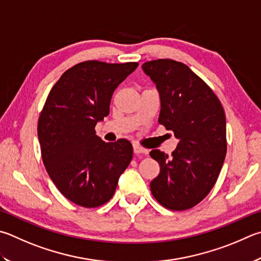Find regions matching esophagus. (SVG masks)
Listing matches in <instances>:
<instances>
[{
  "mask_svg": "<svg viewBox=\"0 0 261 261\" xmlns=\"http://www.w3.org/2000/svg\"><path fill=\"white\" fill-rule=\"evenodd\" d=\"M134 151H135L136 154H140V153L147 154V153H148V149H146V148H144V147H141V146H139V145L135 144V145H134Z\"/></svg>",
  "mask_w": 261,
  "mask_h": 261,
  "instance_id": "1",
  "label": "esophagus"
}]
</instances>
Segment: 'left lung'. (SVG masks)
Segmentation results:
<instances>
[{"mask_svg":"<svg viewBox=\"0 0 261 261\" xmlns=\"http://www.w3.org/2000/svg\"><path fill=\"white\" fill-rule=\"evenodd\" d=\"M143 70L160 93L159 123L179 140L171 158L159 149L149 153L160 164L150 192L167 209H191L210 193L224 164V108L209 85L182 63L151 60L143 64Z\"/></svg>","mask_w":261,"mask_h":261,"instance_id":"left-lung-1","label":"left lung"}]
</instances>
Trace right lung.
<instances>
[{"label":"right lung","instance_id":"right-lung-1","mask_svg":"<svg viewBox=\"0 0 261 261\" xmlns=\"http://www.w3.org/2000/svg\"><path fill=\"white\" fill-rule=\"evenodd\" d=\"M137 67L138 63H80L61 75L46 98L37 123L42 160L56 187L75 204H105L131 162L129 140L105 143L94 126L110 114L115 89Z\"/></svg>","mask_w":261,"mask_h":261}]
</instances>
